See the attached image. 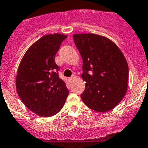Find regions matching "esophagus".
I'll return each instance as SVG.
<instances>
[{
  "label": "esophagus",
  "instance_id": "obj_1",
  "mask_svg": "<svg viewBox=\"0 0 148 148\" xmlns=\"http://www.w3.org/2000/svg\"><path fill=\"white\" fill-rule=\"evenodd\" d=\"M75 79V75H73V76H71L70 78H69V80L70 81V82H73V81H74Z\"/></svg>",
  "mask_w": 148,
  "mask_h": 148
}]
</instances>
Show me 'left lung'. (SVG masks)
<instances>
[{
  "mask_svg": "<svg viewBox=\"0 0 148 148\" xmlns=\"http://www.w3.org/2000/svg\"><path fill=\"white\" fill-rule=\"evenodd\" d=\"M73 40L83 59L85 90L81 97L86 106L98 112L114 108L127 92L128 66L112 40L95 34H75Z\"/></svg>",
  "mask_w": 148,
  "mask_h": 148,
  "instance_id": "obj_1",
  "label": "left lung"
}]
</instances>
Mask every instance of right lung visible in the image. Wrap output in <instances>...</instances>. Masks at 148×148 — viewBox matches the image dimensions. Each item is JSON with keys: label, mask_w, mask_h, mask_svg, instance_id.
I'll list each match as a JSON object with an SVG mask.
<instances>
[{"label": "right lung", "mask_w": 148, "mask_h": 148, "mask_svg": "<svg viewBox=\"0 0 148 148\" xmlns=\"http://www.w3.org/2000/svg\"><path fill=\"white\" fill-rule=\"evenodd\" d=\"M67 36L45 35L30 46L16 76L17 94L25 106L40 116L56 114L64 106L69 91L59 78L55 56Z\"/></svg>", "instance_id": "obj_1"}]
</instances>
